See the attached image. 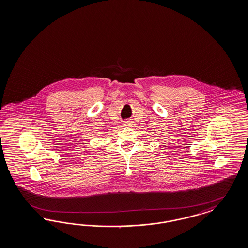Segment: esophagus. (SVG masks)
I'll return each instance as SVG.
<instances>
[{
  "label": "esophagus",
  "mask_w": 248,
  "mask_h": 248,
  "mask_svg": "<svg viewBox=\"0 0 248 248\" xmlns=\"http://www.w3.org/2000/svg\"><path fill=\"white\" fill-rule=\"evenodd\" d=\"M125 124H127V125H129V124H130V121H125Z\"/></svg>",
  "instance_id": "1"
}]
</instances>
